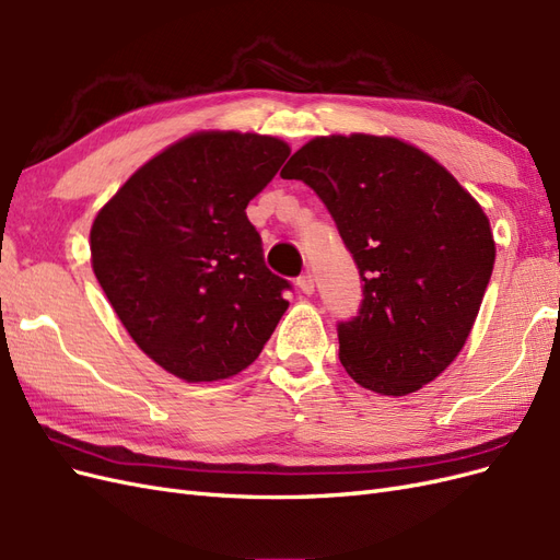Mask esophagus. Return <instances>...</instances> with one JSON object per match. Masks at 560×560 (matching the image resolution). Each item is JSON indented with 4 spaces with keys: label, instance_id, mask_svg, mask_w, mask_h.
<instances>
[{
    "label": "esophagus",
    "instance_id": "1",
    "mask_svg": "<svg viewBox=\"0 0 560 560\" xmlns=\"http://www.w3.org/2000/svg\"><path fill=\"white\" fill-rule=\"evenodd\" d=\"M296 287L303 292V294H313L315 292V278L311 273H303L299 280H296Z\"/></svg>",
    "mask_w": 560,
    "mask_h": 560
}]
</instances>
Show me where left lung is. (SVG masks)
I'll return each mask as SVG.
<instances>
[{"label": "left lung", "mask_w": 560, "mask_h": 560, "mask_svg": "<svg viewBox=\"0 0 560 560\" xmlns=\"http://www.w3.org/2000/svg\"><path fill=\"white\" fill-rule=\"evenodd\" d=\"M325 200L364 280L360 315L338 325L350 378L411 395L460 354L495 264L483 208L446 167L393 135H319L287 161Z\"/></svg>", "instance_id": "1"}]
</instances>
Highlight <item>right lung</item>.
<instances>
[{
  "mask_svg": "<svg viewBox=\"0 0 560 560\" xmlns=\"http://www.w3.org/2000/svg\"><path fill=\"white\" fill-rule=\"evenodd\" d=\"M290 144L198 130L135 171L93 219L91 264L138 348L186 383L224 381L259 358L290 301L264 264L247 202Z\"/></svg>",
  "mask_w": 560,
  "mask_h": 560,
  "instance_id": "right-lung-1",
  "label": "right lung"
}]
</instances>
